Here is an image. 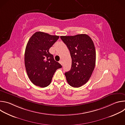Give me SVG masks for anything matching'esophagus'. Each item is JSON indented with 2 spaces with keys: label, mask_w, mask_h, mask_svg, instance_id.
Listing matches in <instances>:
<instances>
[{
  "label": "esophagus",
  "mask_w": 125,
  "mask_h": 125,
  "mask_svg": "<svg viewBox=\"0 0 125 125\" xmlns=\"http://www.w3.org/2000/svg\"><path fill=\"white\" fill-rule=\"evenodd\" d=\"M59 63L60 64H61V65H63V61H62V60H60V61H59Z\"/></svg>",
  "instance_id": "obj_1"
}]
</instances>
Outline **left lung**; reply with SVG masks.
Here are the masks:
<instances>
[{"mask_svg":"<svg viewBox=\"0 0 125 125\" xmlns=\"http://www.w3.org/2000/svg\"><path fill=\"white\" fill-rule=\"evenodd\" d=\"M68 48L71 58V70L65 73L69 85L79 87L86 83L94 70L96 52L92 39L86 34L73 36H61Z\"/></svg>","mask_w":125,"mask_h":125,"instance_id":"8db88e82","label":"left lung"}]
</instances>
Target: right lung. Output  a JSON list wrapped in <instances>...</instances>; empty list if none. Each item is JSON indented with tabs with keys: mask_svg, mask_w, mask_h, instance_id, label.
Segmentation results:
<instances>
[{
	"mask_svg": "<svg viewBox=\"0 0 125 125\" xmlns=\"http://www.w3.org/2000/svg\"><path fill=\"white\" fill-rule=\"evenodd\" d=\"M59 38L37 31L29 39L25 49V65L29 78L34 85L47 86L56 70L62 67L49 52Z\"/></svg>",
	"mask_w": 125,
	"mask_h": 125,
	"instance_id": "obj_1",
	"label": "right lung"
}]
</instances>
